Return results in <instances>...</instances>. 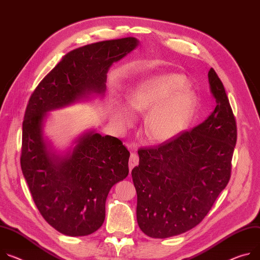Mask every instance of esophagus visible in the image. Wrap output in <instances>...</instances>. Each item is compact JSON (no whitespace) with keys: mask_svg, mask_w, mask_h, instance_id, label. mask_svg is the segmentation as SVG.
Instances as JSON below:
<instances>
[{"mask_svg":"<svg viewBox=\"0 0 260 260\" xmlns=\"http://www.w3.org/2000/svg\"><path fill=\"white\" fill-rule=\"evenodd\" d=\"M139 164V157L138 154L136 152H131V157H129V161H128V167H129V172L132 171V169L134 167H136L137 165Z\"/></svg>","mask_w":260,"mask_h":260,"instance_id":"obj_1","label":"esophagus"}]
</instances>
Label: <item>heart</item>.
Returning <instances> with one entry per match:
<instances>
[{"label":"heart","mask_w":260,"mask_h":260,"mask_svg":"<svg viewBox=\"0 0 260 260\" xmlns=\"http://www.w3.org/2000/svg\"><path fill=\"white\" fill-rule=\"evenodd\" d=\"M186 86L182 76L156 75L135 86L126 95V103L136 113H148L145 134L154 142L173 140L190 124L195 114L196 99ZM121 127H126L132 116L126 108L116 107Z\"/></svg>","instance_id":"b5f03b06"}]
</instances>
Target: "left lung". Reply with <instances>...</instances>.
I'll use <instances>...</instances> for the list:
<instances>
[{
  "instance_id": "left-lung-1",
  "label": "left lung",
  "mask_w": 260,
  "mask_h": 260,
  "mask_svg": "<svg viewBox=\"0 0 260 260\" xmlns=\"http://www.w3.org/2000/svg\"><path fill=\"white\" fill-rule=\"evenodd\" d=\"M208 82L217 105L205 121L156 147L138 150L139 165L132 170L137 221L150 238L166 239L197 226L230 179L237 123L212 68Z\"/></svg>"
}]
</instances>
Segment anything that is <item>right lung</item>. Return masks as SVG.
I'll return each instance as SVG.
<instances>
[{
    "label": "right lung",
    "instance_id": "1",
    "mask_svg": "<svg viewBox=\"0 0 260 260\" xmlns=\"http://www.w3.org/2000/svg\"><path fill=\"white\" fill-rule=\"evenodd\" d=\"M139 45L127 37L69 52L37 86L22 122L20 166L41 216L69 237L95 232L106 217L111 187L128 175L129 151L119 139L89 129L58 152L45 140L49 112L104 96L107 74Z\"/></svg>",
    "mask_w": 260,
    "mask_h": 260
}]
</instances>
